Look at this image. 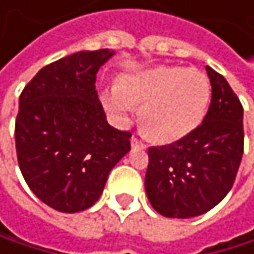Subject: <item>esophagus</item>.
I'll return each mask as SVG.
<instances>
[{"label": "esophagus", "instance_id": "1", "mask_svg": "<svg viewBox=\"0 0 254 254\" xmlns=\"http://www.w3.org/2000/svg\"><path fill=\"white\" fill-rule=\"evenodd\" d=\"M131 146H132V148H141V149H144V148H146V144H144L141 140H138L135 135H132V137H131Z\"/></svg>", "mask_w": 254, "mask_h": 254}]
</instances>
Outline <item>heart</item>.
Masks as SVG:
<instances>
[{
    "label": "heart",
    "instance_id": "obj_1",
    "mask_svg": "<svg viewBox=\"0 0 254 254\" xmlns=\"http://www.w3.org/2000/svg\"><path fill=\"white\" fill-rule=\"evenodd\" d=\"M100 100L122 123L141 108L143 131L157 141L171 143L188 135L202 120L210 100V82L195 68L157 66L122 76L119 85L102 91Z\"/></svg>",
    "mask_w": 254,
    "mask_h": 254
}]
</instances>
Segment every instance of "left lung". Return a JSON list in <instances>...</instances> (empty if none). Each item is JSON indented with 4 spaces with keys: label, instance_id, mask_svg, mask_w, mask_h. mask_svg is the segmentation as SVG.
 Masks as SVG:
<instances>
[{
    "label": "left lung",
    "instance_id": "1",
    "mask_svg": "<svg viewBox=\"0 0 254 254\" xmlns=\"http://www.w3.org/2000/svg\"><path fill=\"white\" fill-rule=\"evenodd\" d=\"M212 100L206 117L180 140L151 146L144 177L151 206L168 218L209 212L232 189L242 152V105L219 73L206 66Z\"/></svg>",
    "mask_w": 254,
    "mask_h": 254
}]
</instances>
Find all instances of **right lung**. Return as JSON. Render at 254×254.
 I'll return each mask as SVG.
<instances>
[{
    "instance_id": "1",
    "label": "right lung",
    "mask_w": 254,
    "mask_h": 254,
    "mask_svg": "<svg viewBox=\"0 0 254 254\" xmlns=\"http://www.w3.org/2000/svg\"><path fill=\"white\" fill-rule=\"evenodd\" d=\"M114 52H77L45 65L19 96L15 143L21 174L47 206L91 207L111 169L131 149V132L106 122L96 74Z\"/></svg>"
}]
</instances>
